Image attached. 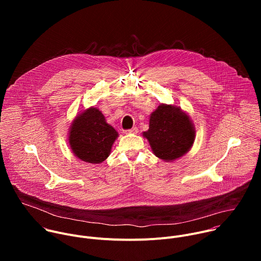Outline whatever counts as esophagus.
<instances>
[{
    "instance_id": "obj_1",
    "label": "esophagus",
    "mask_w": 261,
    "mask_h": 261,
    "mask_svg": "<svg viewBox=\"0 0 261 261\" xmlns=\"http://www.w3.org/2000/svg\"><path fill=\"white\" fill-rule=\"evenodd\" d=\"M138 132V129L136 127L130 129V130H126L125 131V134H136Z\"/></svg>"
}]
</instances>
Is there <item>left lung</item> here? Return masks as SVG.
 <instances>
[{
    "label": "left lung",
    "mask_w": 261,
    "mask_h": 261,
    "mask_svg": "<svg viewBox=\"0 0 261 261\" xmlns=\"http://www.w3.org/2000/svg\"><path fill=\"white\" fill-rule=\"evenodd\" d=\"M195 133L189 115L180 107L160 104L151 114L148 130L142 135L150 142L156 157L172 162L190 151Z\"/></svg>",
    "instance_id": "left-lung-1"
}]
</instances>
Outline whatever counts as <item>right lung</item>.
<instances>
[{
    "instance_id": "1",
    "label": "right lung",
    "mask_w": 261,
    "mask_h": 261,
    "mask_svg": "<svg viewBox=\"0 0 261 261\" xmlns=\"http://www.w3.org/2000/svg\"><path fill=\"white\" fill-rule=\"evenodd\" d=\"M68 134L72 153L82 161L92 164H100L107 159L119 136L96 107H89L80 113L73 120Z\"/></svg>"
}]
</instances>
